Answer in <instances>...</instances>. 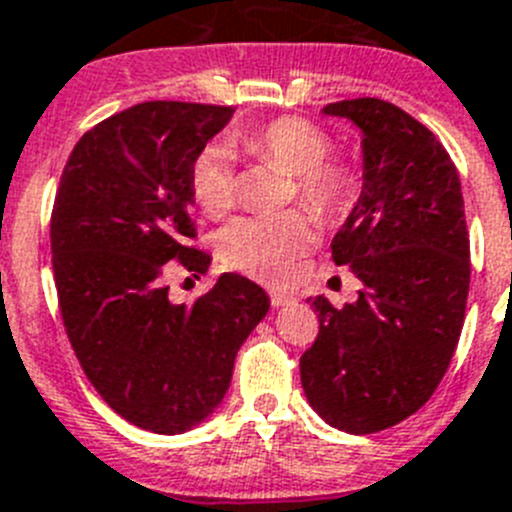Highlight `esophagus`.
Instances as JSON below:
<instances>
[{"mask_svg":"<svg viewBox=\"0 0 512 512\" xmlns=\"http://www.w3.org/2000/svg\"><path fill=\"white\" fill-rule=\"evenodd\" d=\"M269 296H271V306H276V309L294 301V294H289V291H281V289H271Z\"/></svg>","mask_w":512,"mask_h":512,"instance_id":"34e87169","label":"esophagus"}]
</instances>
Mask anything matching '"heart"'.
I'll list each match as a JSON object with an SVG mask.
<instances>
[{
	"label": "heart",
	"mask_w": 512,
	"mask_h": 512,
	"mask_svg": "<svg viewBox=\"0 0 512 512\" xmlns=\"http://www.w3.org/2000/svg\"><path fill=\"white\" fill-rule=\"evenodd\" d=\"M243 150L261 163L291 175V198L321 221L337 218L349 208L357 188L352 163L329 158L332 138L304 118H279L241 138ZM191 188L198 206L211 218H221L236 206L238 178L231 153L221 145H206L191 168ZM311 246V223L304 213L238 218L223 228L218 256L228 269L246 271L264 281H281Z\"/></svg>",
	"instance_id": "b5f03b06"
}]
</instances>
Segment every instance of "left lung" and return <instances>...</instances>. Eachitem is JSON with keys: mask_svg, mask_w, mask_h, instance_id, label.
Wrapping results in <instances>:
<instances>
[{"mask_svg": "<svg viewBox=\"0 0 512 512\" xmlns=\"http://www.w3.org/2000/svg\"><path fill=\"white\" fill-rule=\"evenodd\" d=\"M324 115L362 130V193L332 259L364 286L342 309L314 299L319 334L301 354V387L329 425L369 435L415 415L445 377L465 321L470 236L455 163L420 120L377 97Z\"/></svg>", "mask_w": 512, "mask_h": 512, "instance_id": "obj_1", "label": "left lung"}]
</instances>
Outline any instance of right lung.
Wrapping results in <instances>:
<instances>
[{"instance_id":"right-lung-1","label":"right lung","mask_w":512,"mask_h":512,"mask_svg":"<svg viewBox=\"0 0 512 512\" xmlns=\"http://www.w3.org/2000/svg\"><path fill=\"white\" fill-rule=\"evenodd\" d=\"M233 107L153 100L77 140L50 221L60 314L80 367L123 420L158 435L201 425L226 397L233 362L269 311L246 276L223 274L173 304L170 269L201 276L191 168Z\"/></svg>"}]
</instances>
